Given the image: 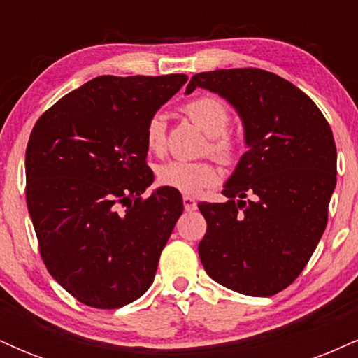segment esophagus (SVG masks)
<instances>
[{
  "instance_id": "obj_1",
  "label": "esophagus",
  "mask_w": 358,
  "mask_h": 358,
  "mask_svg": "<svg viewBox=\"0 0 358 358\" xmlns=\"http://www.w3.org/2000/svg\"><path fill=\"white\" fill-rule=\"evenodd\" d=\"M183 207H185V210H187V212L196 210V202H195V199H192V196L185 195V196H183Z\"/></svg>"
}]
</instances>
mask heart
<instances>
[{"label":"heart","mask_w":358,"mask_h":358,"mask_svg":"<svg viewBox=\"0 0 358 358\" xmlns=\"http://www.w3.org/2000/svg\"><path fill=\"white\" fill-rule=\"evenodd\" d=\"M183 113L208 136V153L224 163L234 162L237 139L227 131L231 113L219 97L199 96L183 106ZM145 143L151 153H163L166 146V121L162 114H153L145 127ZM219 180V171L210 162L171 159L158 168V182L185 195H196Z\"/></svg>","instance_id":"heart-1"}]
</instances>
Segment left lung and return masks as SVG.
<instances>
[{"label":"left lung","instance_id":"obj_1","mask_svg":"<svg viewBox=\"0 0 358 358\" xmlns=\"http://www.w3.org/2000/svg\"><path fill=\"white\" fill-rule=\"evenodd\" d=\"M196 87L237 110L248 146L224 185L227 202L199 203L200 261L229 289L273 296L305 269L327 227L336 185L330 124L303 90L261 69L200 72L185 94Z\"/></svg>","mask_w":358,"mask_h":358}]
</instances>
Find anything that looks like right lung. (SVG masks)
<instances>
[{"instance_id":"obj_1","label":"right lung","mask_w":358,"mask_h":358,"mask_svg":"<svg viewBox=\"0 0 358 358\" xmlns=\"http://www.w3.org/2000/svg\"><path fill=\"white\" fill-rule=\"evenodd\" d=\"M188 77L101 76L40 116L24 156L27 205L48 273L84 305L114 310L153 282L183 212L155 176L145 127Z\"/></svg>"}]
</instances>
